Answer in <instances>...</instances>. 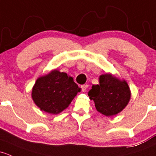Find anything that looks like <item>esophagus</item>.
Returning a JSON list of instances; mask_svg holds the SVG:
<instances>
[{
    "mask_svg": "<svg viewBox=\"0 0 156 156\" xmlns=\"http://www.w3.org/2000/svg\"><path fill=\"white\" fill-rule=\"evenodd\" d=\"M81 87V90H82V92H86L87 88V85H82Z\"/></svg>",
    "mask_w": 156,
    "mask_h": 156,
    "instance_id": "34e87169",
    "label": "esophagus"
}]
</instances>
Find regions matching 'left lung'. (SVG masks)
Segmentation results:
<instances>
[{
	"label": "left lung",
	"mask_w": 156,
	"mask_h": 156,
	"mask_svg": "<svg viewBox=\"0 0 156 156\" xmlns=\"http://www.w3.org/2000/svg\"><path fill=\"white\" fill-rule=\"evenodd\" d=\"M99 82V84L93 85L88 92L90 99L94 101L96 110L107 117L120 112L131 97L127 83L110 74L100 75Z\"/></svg>",
	"instance_id": "1"
}]
</instances>
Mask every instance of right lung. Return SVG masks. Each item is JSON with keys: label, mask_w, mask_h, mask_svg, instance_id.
<instances>
[{"label": "right lung", "mask_w": 156, "mask_h": 156, "mask_svg": "<svg viewBox=\"0 0 156 156\" xmlns=\"http://www.w3.org/2000/svg\"><path fill=\"white\" fill-rule=\"evenodd\" d=\"M81 90L73 77L54 70L37 80L33 87L32 98L42 111L57 114L68 107Z\"/></svg>", "instance_id": "1"}]
</instances>
